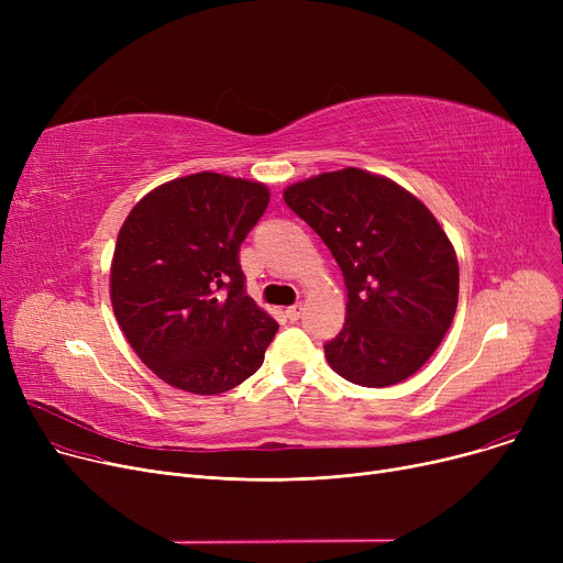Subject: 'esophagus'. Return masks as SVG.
Masks as SVG:
<instances>
[{"label":"esophagus","instance_id":"obj_1","mask_svg":"<svg viewBox=\"0 0 563 563\" xmlns=\"http://www.w3.org/2000/svg\"><path fill=\"white\" fill-rule=\"evenodd\" d=\"M301 312H303V306H301V303H297V306H291V308H287V310H285V317H287L289 321H299Z\"/></svg>","mask_w":563,"mask_h":563}]
</instances>
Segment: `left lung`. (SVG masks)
I'll use <instances>...</instances> for the list:
<instances>
[{
    "label": "left lung",
    "instance_id": "left-lung-1",
    "mask_svg": "<svg viewBox=\"0 0 563 563\" xmlns=\"http://www.w3.org/2000/svg\"><path fill=\"white\" fill-rule=\"evenodd\" d=\"M329 246L346 285V319L329 365L363 388L416 374L440 346L459 303V260L429 207L386 175L319 173L283 191Z\"/></svg>",
    "mask_w": 563,
    "mask_h": 563
}]
</instances>
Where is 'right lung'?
Returning <instances> with one entry per match:
<instances>
[{
	"instance_id": "obj_1",
	"label": "right lung",
	"mask_w": 563,
	"mask_h": 563,
	"mask_svg": "<svg viewBox=\"0 0 563 563\" xmlns=\"http://www.w3.org/2000/svg\"><path fill=\"white\" fill-rule=\"evenodd\" d=\"M269 198L262 183L202 170L147 191L121 225L113 314L168 386L221 395L262 367L278 323L244 294L240 246Z\"/></svg>"
}]
</instances>
